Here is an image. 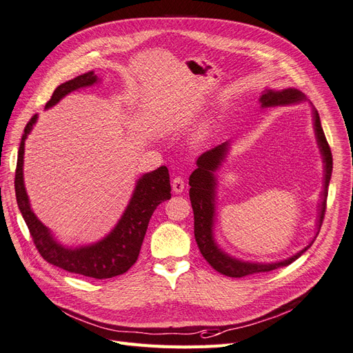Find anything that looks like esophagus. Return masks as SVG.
<instances>
[{
    "mask_svg": "<svg viewBox=\"0 0 353 353\" xmlns=\"http://www.w3.org/2000/svg\"><path fill=\"white\" fill-rule=\"evenodd\" d=\"M172 188H173V192L174 193H181L185 190V180L181 177H174L173 181H172Z\"/></svg>",
    "mask_w": 353,
    "mask_h": 353,
    "instance_id": "esophagus-1",
    "label": "esophagus"
}]
</instances>
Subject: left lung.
Returning a JSON list of instances; mask_svg holds the SVG:
<instances>
[{"label":"left lung","instance_id":"obj_1","mask_svg":"<svg viewBox=\"0 0 353 353\" xmlns=\"http://www.w3.org/2000/svg\"><path fill=\"white\" fill-rule=\"evenodd\" d=\"M305 101H306L305 95L301 92V90L294 88H288L281 90L265 89L259 98L261 108L301 104V102H305ZM312 121H314L316 143H318V148H320V152L323 155V163H324V185L321 192V202L318 203L316 233L312 237V241L306 245L302 251L289 256L288 259L277 261V263H249V261L237 259L229 254H225L217 245V242H215L214 223H215V196H217V177H215V172L220 168V165L225 160L227 154H229L230 141L214 146L207 152L199 155V158L196 160L198 168L189 177V185H190L189 196H190V203L193 210V219H195V241L198 243L202 256L208 261V264L215 271L234 279L251 276V274H255V272L272 271L279 267L292 264L294 259H298L303 252L308 251L311 245L314 243L316 234L320 233L321 224L324 220L328 183H330V179H332V172H333V157H332V151H330V146L327 143L324 130L321 128L320 116H318L315 108H312Z\"/></svg>","mask_w":353,"mask_h":353}]
</instances>
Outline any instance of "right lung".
<instances>
[{
  "instance_id": "1",
  "label": "right lung",
  "mask_w": 353,
  "mask_h": 353,
  "mask_svg": "<svg viewBox=\"0 0 353 353\" xmlns=\"http://www.w3.org/2000/svg\"><path fill=\"white\" fill-rule=\"evenodd\" d=\"M98 82V76L94 72H88L72 79L69 82L61 83L54 90L45 108L54 107L57 102H60V99L73 92V90H81ZM37 120L38 114L29 120L25 128V133L21 136L14 177L17 205L28 224L33 243H35L41 256L45 261L69 272H74V274L98 280L123 274L136 263V259L139 256L141 246L152 212L161 202L172 198V193H170L172 188H170V174L167 167H158L154 172L145 173L138 179L133 195L121 219L104 239H101V241L92 245L77 248L64 246L57 241L48 227L43 225L38 220L35 212L32 211L25 188V141Z\"/></svg>"
}]
</instances>
